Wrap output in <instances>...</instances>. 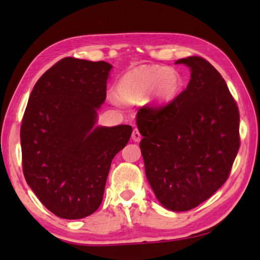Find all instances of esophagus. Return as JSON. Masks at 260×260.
Returning a JSON list of instances; mask_svg holds the SVG:
<instances>
[{
    "instance_id": "1",
    "label": "esophagus",
    "mask_w": 260,
    "mask_h": 260,
    "mask_svg": "<svg viewBox=\"0 0 260 260\" xmlns=\"http://www.w3.org/2000/svg\"><path fill=\"white\" fill-rule=\"evenodd\" d=\"M132 140L135 141V142H139V141L141 140V133L139 132V130L137 128L133 129V131H132Z\"/></svg>"
}]
</instances>
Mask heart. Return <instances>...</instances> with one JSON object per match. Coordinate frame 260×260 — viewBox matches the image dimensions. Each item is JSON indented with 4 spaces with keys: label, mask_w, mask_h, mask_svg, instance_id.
Segmentation results:
<instances>
[{
    "label": "heart",
    "mask_w": 260,
    "mask_h": 260,
    "mask_svg": "<svg viewBox=\"0 0 260 260\" xmlns=\"http://www.w3.org/2000/svg\"><path fill=\"white\" fill-rule=\"evenodd\" d=\"M180 75L169 67L139 66L125 73L117 83V95L127 104L149 101L154 106L164 107L170 104L180 92Z\"/></svg>",
    "instance_id": "heart-1"
}]
</instances>
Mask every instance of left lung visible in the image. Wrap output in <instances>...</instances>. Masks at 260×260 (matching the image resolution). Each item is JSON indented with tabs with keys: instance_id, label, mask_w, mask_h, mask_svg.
Returning <instances> with one entry per match:
<instances>
[{
	"instance_id": "8db88e82",
	"label": "left lung",
	"mask_w": 260,
	"mask_h": 260,
	"mask_svg": "<svg viewBox=\"0 0 260 260\" xmlns=\"http://www.w3.org/2000/svg\"><path fill=\"white\" fill-rule=\"evenodd\" d=\"M190 68L186 89L167 106L142 107L137 125L145 175L161 205L199 206L229 177L240 148V114L216 68L199 56L178 59Z\"/></svg>"
}]
</instances>
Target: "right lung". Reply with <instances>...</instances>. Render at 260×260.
I'll use <instances>...</instances> for the list:
<instances>
[{
	"mask_svg": "<svg viewBox=\"0 0 260 260\" xmlns=\"http://www.w3.org/2000/svg\"><path fill=\"white\" fill-rule=\"evenodd\" d=\"M113 66L66 57L38 80L20 128L23 176L54 215L81 219L102 201L112 160L132 127L96 125Z\"/></svg>",
	"mask_w": 260,
	"mask_h": 260,
	"instance_id": "1",
	"label": "right lung"
}]
</instances>
